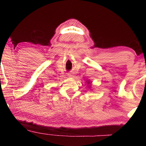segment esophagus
I'll list each match as a JSON object with an SVG mask.
<instances>
[{
    "label": "esophagus",
    "mask_w": 146,
    "mask_h": 146,
    "mask_svg": "<svg viewBox=\"0 0 146 146\" xmlns=\"http://www.w3.org/2000/svg\"><path fill=\"white\" fill-rule=\"evenodd\" d=\"M68 78H72L74 77V74L72 73H69L68 74Z\"/></svg>",
    "instance_id": "esophagus-1"
}]
</instances>
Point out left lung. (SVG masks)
I'll use <instances>...</instances> for the list:
<instances>
[{
  "instance_id": "8db88e82",
  "label": "left lung",
  "mask_w": 146,
  "mask_h": 146,
  "mask_svg": "<svg viewBox=\"0 0 146 146\" xmlns=\"http://www.w3.org/2000/svg\"><path fill=\"white\" fill-rule=\"evenodd\" d=\"M87 81L88 82H87L88 84H90V80H87ZM90 87H91V86H90H90H89L90 88Z\"/></svg>"
}]
</instances>
